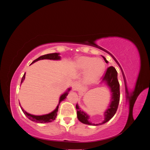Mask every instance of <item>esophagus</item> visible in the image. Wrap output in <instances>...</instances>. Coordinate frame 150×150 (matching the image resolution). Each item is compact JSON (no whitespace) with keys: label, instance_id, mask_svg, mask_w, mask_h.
<instances>
[{"label":"esophagus","instance_id":"1","mask_svg":"<svg viewBox=\"0 0 150 150\" xmlns=\"http://www.w3.org/2000/svg\"><path fill=\"white\" fill-rule=\"evenodd\" d=\"M80 88V85L79 84L78 82H77V81H75V82L73 83L72 84V88H73L74 90H78Z\"/></svg>","mask_w":150,"mask_h":150}]
</instances>
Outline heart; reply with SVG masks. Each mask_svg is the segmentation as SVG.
<instances>
[{"mask_svg":"<svg viewBox=\"0 0 150 150\" xmlns=\"http://www.w3.org/2000/svg\"><path fill=\"white\" fill-rule=\"evenodd\" d=\"M75 67L81 71H86L85 81L88 83H93L100 78L103 73L104 67V62L93 57L81 56L75 61Z\"/></svg>","mask_w":150,"mask_h":150,"instance_id":"obj_1","label":"heart"}]
</instances>
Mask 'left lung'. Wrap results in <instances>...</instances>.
Returning a JSON list of instances; mask_svg holds the SVG:
<instances>
[{
	"instance_id": "obj_1",
	"label": "left lung",
	"mask_w": 150,
	"mask_h": 150,
	"mask_svg": "<svg viewBox=\"0 0 150 150\" xmlns=\"http://www.w3.org/2000/svg\"><path fill=\"white\" fill-rule=\"evenodd\" d=\"M104 60L106 63L108 61L106 58L103 57ZM103 80L104 81L109 87L110 88L111 93H112V98L110 106L104 112V121L102 123L99 124H92L91 122L88 121L89 116L86 114L85 112L81 111L78 104H76V108L77 110V115H78V120L84 124L89 125H94L98 126L99 125H103L105 122L110 120L112 117L114 116L115 113L118 108V104L120 99V83L118 79H117V72L115 68L113 66H110L107 68V69L103 76Z\"/></svg>"
}]
</instances>
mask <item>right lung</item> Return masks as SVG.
<instances>
[{"label":"right lung","instance_id":"right-lung-1","mask_svg":"<svg viewBox=\"0 0 150 150\" xmlns=\"http://www.w3.org/2000/svg\"><path fill=\"white\" fill-rule=\"evenodd\" d=\"M59 53H52V54H45V55L41 56H40L39 57H38V59H35L33 62H32V64H33V63H34V62H36V61H38L39 60H41V59H52V60L60 59V56H59ZM25 74H24L23 77L22 78V80H21V83L23 82V81L25 78ZM70 89H71L69 88V89H68L67 92H66L65 93H64L62 95H61V96L60 97L59 102V104L57 105V106L56 107V110L53 111L52 112L49 113V114L42 115V116H35V115H30V114H29V113L23 110V109H22V108L21 106V104H20L21 108L22 111H23L24 114L31 121L36 122H39V123H44V122H52V121H54V120L56 119V117L57 116V111H58V108H59V103L62 100H64L65 98H66V96H67V94H68V92L69 91Z\"/></svg>","mask_w":150,"mask_h":150}]
</instances>
